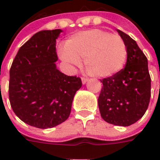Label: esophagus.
<instances>
[{
    "mask_svg": "<svg viewBox=\"0 0 160 160\" xmlns=\"http://www.w3.org/2000/svg\"><path fill=\"white\" fill-rule=\"evenodd\" d=\"M81 80H82V83L83 84H85V83L87 82L89 79L88 78H85V77H81Z\"/></svg>",
    "mask_w": 160,
    "mask_h": 160,
    "instance_id": "34e87169",
    "label": "esophagus"
}]
</instances>
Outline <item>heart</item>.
<instances>
[{"instance_id": "heart-1", "label": "heart", "mask_w": 160, "mask_h": 160, "mask_svg": "<svg viewBox=\"0 0 160 160\" xmlns=\"http://www.w3.org/2000/svg\"><path fill=\"white\" fill-rule=\"evenodd\" d=\"M59 55L63 60L75 65L85 60L89 75L107 78L121 71L126 62L128 50L119 36L94 29L81 31L68 39Z\"/></svg>"}]
</instances>
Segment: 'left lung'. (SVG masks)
Masks as SVG:
<instances>
[{"mask_svg": "<svg viewBox=\"0 0 160 160\" xmlns=\"http://www.w3.org/2000/svg\"><path fill=\"white\" fill-rule=\"evenodd\" d=\"M127 46L125 67L111 77L100 80L103 84L98 105L100 115L107 123L129 126L141 119L151 96V79L148 60L136 41L117 30Z\"/></svg>", "mask_w": 160, "mask_h": 160, "instance_id": "obj_1", "label": "left lung"}]
</instances>
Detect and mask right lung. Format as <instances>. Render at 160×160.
<instances>
[{
	"label": "right lung",
	"instance_id": "obj_1",
	"mask_svg": "<svg viewBox=\"0 0 160 160\" xmlns=\"http://www.w3.org/2000/svg\"><path fill=\"white\" fill-rule=\"evenodd\" d=\"M60 29L36 33L19 49L10 70L9 100L26 124L49 129L68 119L80 78L56 68V39Z\"/></svg>",
	"mask_w": 160,
	"mask_h": 160
}]
</instances>
